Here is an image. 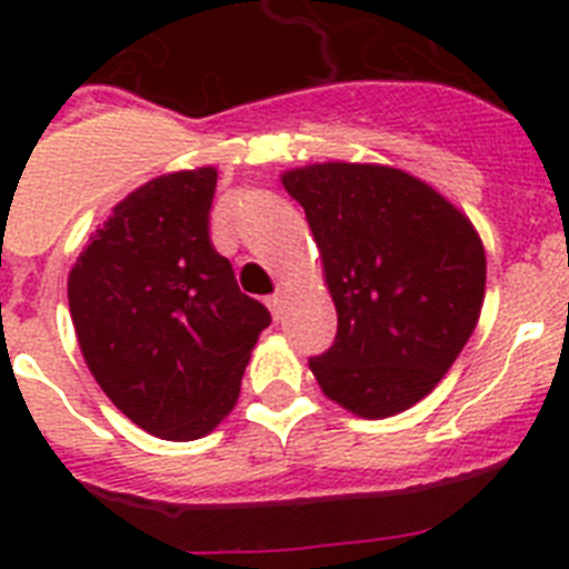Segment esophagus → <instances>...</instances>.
Listing matches in <instances>:
<instances>
[{"label": "esophagus", "mask_w": 569, "mask_h": 569, "mask_svg": "<svg viewBox=\"0 0 569 569\" xmlns=\"http://www.w3.org/2000/svg\"><path fill=\"white\" fill-rule=\"evenodd\" d=\"M268 308L273 319H281V313H284V290H276L273 296H268Z\"/></svg>", "instance_id": "obj_1"}]
</instances>
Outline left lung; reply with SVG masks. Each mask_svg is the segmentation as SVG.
<instances>
[{"label": "left lung", "instance_id": "8db88e82", "mask_svg": "<svg viewBox=\"0 0 569 569\" xmlns=\"http://www.w3.org/2000/svg\"><path fill=\"white\" fill-rule=\"evenodd\" d=\"M281 184L305 208L339 330L310 359L328 399L387 419L459 359L485 305V244L459 208L405 170L325 162Z\"/></svg>", "mask_w": 569, "mask_h": 569}]
</instances>
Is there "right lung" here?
Here are the masks:
<instances>
[{
	"mask_svg": "<svg viewBox=\"0 0 569 569\" xmlns=\"http://www.w3.org/2000/svg\"><path fill=\"white\" fill-rule=\"evenodd\" d=\"M216 170L159 176L116 204L68 276L90 373L133 425L193 441L233 410L261 301L210 241Z\"/></svg>",
	"mask_w": 569,
	"mask_h": 569,
	"instance_id": "1",
	"label": "right lung"
}]
</instances>
